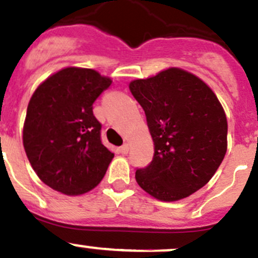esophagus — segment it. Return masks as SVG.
<instances>
[{"mask_svg":"<svg viewBox=\"0 0 258 258\" xmlns=\"http://www.w3.org/2000/svg\"><path fill=\"white\" fill-rule=\"evenodd\" d=\"M119 151H121V154H123V155L128 154V151H130V145H128V144L122 145V146L119 147Z\"/></svg>","mask_w":258,"mask_h":258,"instance_id":"1","label":"esophagus"}]
</instances>
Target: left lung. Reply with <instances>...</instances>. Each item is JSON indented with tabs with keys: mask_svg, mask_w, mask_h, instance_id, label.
Masks as SVG:
<instances>
[{
	"mask_svg": "<svg viewBox=\"0 0 258 258\" xmlns=\"http://www.w3.org/2000/svg\"><path fill=\"white\" fill-rule=\"evenodd\" d=\"M130 91L146 114L154 157L136 181L161 202H176L203 187L227 152V117L214 92L194 74L169 68L136 79Z\"/></svg>",
	"mask_w": 258,
	"mask_h": 258,
	"instance_id": "obj_1",
	"label": "left lung"
}]
</instances>
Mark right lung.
I'll return each instance as SVG.
<instances>
[{
    "label": "right lung",
    "mask_w": 258,
    "mask_h": 258,
    "mask_svg": "<svg viewBox=\"0 0 258 258\" xmlns=\"http://www.w3.org/2000/svg\"><path fill=\"white\" fill-rule=\"evenodd\" d=\"M111 83L93 69L69 67L32 94L22 142L34 171L51 189L81 196L103 179L114 154L102 144L93 103Z\"/></svg>",
    "instance_id": "right-lung-1"
}]
</instances>
